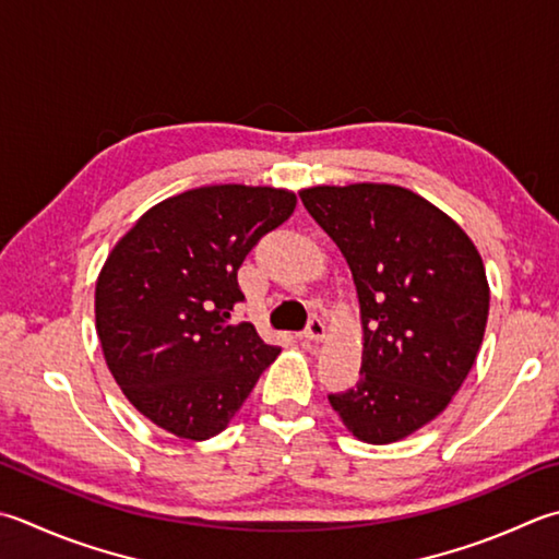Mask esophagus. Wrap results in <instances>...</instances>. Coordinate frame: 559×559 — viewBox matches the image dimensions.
Here are the masks:
<instances>
[{
    "instance_id": "obj_1",
    "label": "esophagus",
    "mask_w": 559,
    "mask_h": 559,
    "mask_svg": "<svg viewBox=\"0 0 559 559\" xmlns=\"http://www.w3.org/2000/svg\"><path fill=\"white\" fill-rule=\"evenodd\" d=\"M324 336H326V324L320 320V317H312L308 330H305V338H308V342H322Z\"/></svg>"
}]
</instances>
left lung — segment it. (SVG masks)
Here are the masks:
<instances>
[{"label":"left lung","instance_id":"obj_1","mask_svg":"<svg viewBox=\"0 0 559 559\" xmlns=\"http://www.w3.org/2000/svg\"><path fill=\"white\" fill-rule=\"evenodd\" d=\"M300 199L356 283L364 360L356 388L330 395L358 441L385 445L439 417L485 338L483 257L453 217L395 183L310 186Z\"/></svg>","mask_w":559,"mask_h":559}]
</instances>
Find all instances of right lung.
<instances>
[{"label":"right lung","mask_w":559,"mask_h":559,"mask_svg":"<svg viewBox=\"0 0 559 559\" xmlns=\"http://www.w3.org/2000/svg\"><path fill=\"white\" fill-rule=\"evenodd\" d=\"M295 203L273 186H201L152 205L106 257L94 295L106 366L142 417L177 439L227 429L281 354L229 314L245 300L237 269Z\"/></svg>","instance_id":"1"}]
</instances>
